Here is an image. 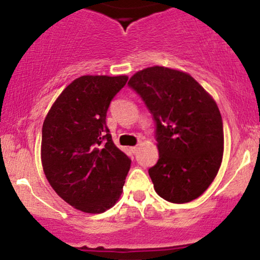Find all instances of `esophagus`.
<instances>
[{"instance_id":"34e87169","label":"esophagus","mask_w":260,"mask_h":260,"mask_svg":"<svg viewBox=\"0 0 260 260\" xmlns=\"http://www.w3.org/2000/svg\"><path fill=\"white\" fill-rule=\"evenodd\" d=\"M130 150H131V152H133V154H136V152L138 151V147H137V145H136V147H131Z\"/></svg>"}]
</instances>
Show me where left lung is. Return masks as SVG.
<instances>
[{"instance_id": "obj_1", "label": "left lung", "mask_w": 260, "mask_h": 260, "mask_svg": "<svg viewBox=\"0 0 260 260\" xmlns=\"http://www.w3.org/2000/svg\"><path fill=\"white\" fill-rule=\"evenodd\" d=\"M127 85L156 125L158 161L149 169L156 193L173 204L199 198L222 161V118L214 99L189 74L163 66L140 71Z\"/></svg>"}]
</instances>
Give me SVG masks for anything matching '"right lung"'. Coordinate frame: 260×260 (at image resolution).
Returning <instances> with one entry per match:
<instances>
[{"label": "right lung", "mask_w": 260, "mask_h": 260, "mask_svg": "<svg viewBox=\"0 0 260 260\" xmlns=\"http://www.w3.org/2000/svg\"><path fill=\"white\" fill-rule=\"evenodd\" d=\"M126 76H83L61 92L42 125L41 161L60 198L85 213L105 212L122 194L131 159L113 143L106 112Z\"/></svg>", "instance_id": "right-lung-1"}]
</instances>
